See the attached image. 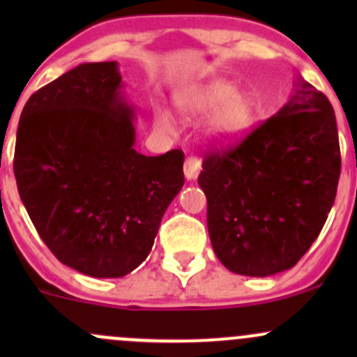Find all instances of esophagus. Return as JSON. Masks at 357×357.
<instances>
[{
  "mask_svg": "<svg viewBox=\"0 0 357 357\" xmlns=\"http://www.w3.org/2000/svg\"><path fill=\"white\" fill-rule=\"evenodd\" d=\"M200 171H202V162L199 157L192 155V157L186 158L185 160V176L188 181H193V179L199 178Z\"/></svg>",
  "mask_w": 357,
  "mask_h": 357,
  "instance_id": "esophagus-1",
  "label": "esophagus"
}]
</instances>
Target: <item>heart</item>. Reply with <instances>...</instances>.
<instances>
[{"mask_svg":"<svg viewBox=\"0 0 357 357\" xmlns=\"http://www.w3.org/2000/svg\"><path fill=\"white\" fill-rule=\"evenodd\" d=\"M186 121H202L212 115V139L222 145L236 142L250 131L255 121V103L245 91H236L229 82L215 81L195 89L179 102ZM155 124L160 129H171V119L165 112H155Z\"/></svg>","mask_w":357,"mask_h":357,"instance_id":"heart-1","label":"heart"}]
</instances>
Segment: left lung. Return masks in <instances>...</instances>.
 I'll list each match as a JSON object with an SVG mask.
<instances>
[{
  "label": "left lung",
  "mask_w": 357,
  "mask_h": 357,
  "mask_svg": "<svg viewBox=\"0 0 357 357\" xmlns=\"http://www.w3.org/2000/svg\"><path fill=\"white\" fill-rule=\"evenodd\" d=\"M295 86L278 114L202 164L212 248L236 275L262 278L294 268L318 238L337 195L333 107L304 79Z\"/></svg>",
  "instance_id": "1"
}]
</instances>
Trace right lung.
<instances>
[{
  "instance_id": "add662e5",
  "label": "right lung",
  "mask_w": 357,
  "mask_h": 357,
  "mask_svg": "<svg viewBox=\"0 0 357 357\" xmlns=\"http://www.w3.org/2000/svg\"><path fill=\"white\" fill-rule=\"evenodd\" d=\"M117 62L81 63L25 103L17 129V188L60 262L93 278H121L153 247L162 215L185 183L181 150H135V109Z\"/></svg>"
}]
</instances>
